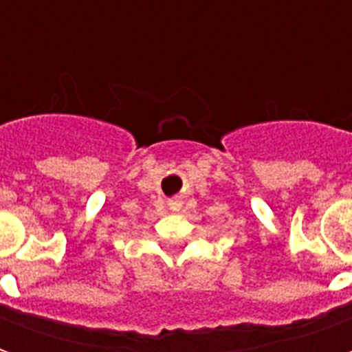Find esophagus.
Segmentation results:
<instances>
[{
	"mask_svg": "<svg viewBox=\"0 0 352 352\" xmlns=\"http://www.w3.org/2000/svg\"><path fill=\"white\" fill-rule=\"evenodd\" d=\"M169 207H171L173 211H177V209L181 207V201H179V199H171V201H169Z\"/></svg>",
	"mask_w": 352,
	"mask_h": 352,
	"instance_id": "esophagus-1",
	"label": "esophagus"
}]
</instances>
